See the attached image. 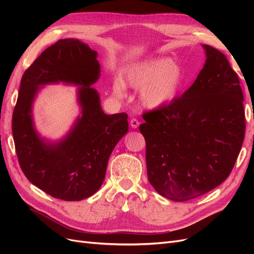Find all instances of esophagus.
I'll list each match as a JSON object with an SVG mask.
<instances>
[{"label":"esophagus","instance_id":"obj_1","mask_svg":"<svg viewBox=\"0 0 254 254\" xmlns=\"http://www.w3.org/2000/svg\"><path fill=\"white\" fill-rule=\"evenodd\" d=\"M129 125H130V127H131L132 128H137V127H139L140 123H139V120H138V119H136V118H131V119H130V122H129Z\"/></svg>","mask_w":254,"mask_h":254}]
</instances>
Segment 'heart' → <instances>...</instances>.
<instances>
[{
	"instance_id": "obj_1",
	"label": "heart",
	"mask_w": 254,
	"mask_h": 254,
	"mask_svg": "<svg viewBox=\"0 0 254 254\" xmlns=\"http://www.w3.org/2000/svg\"><path fill=\"white\" fill-rule=\"evenodd\" d=\"M125 81L132 88L140 89V102L146 108H158L174 100L183 84L179 66L170 59H149L132 64L125 74ZM123 81L114 83L117 97L125 95Z\"/></svg>"
}]
</instances>
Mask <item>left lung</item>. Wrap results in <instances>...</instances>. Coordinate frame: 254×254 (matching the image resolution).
Wrapping results in <instances>:
<instances>
[{"mask_svg":"<svg viewBox=\"0 0 254 254\" xmlns=\"http://www.w3.org/2000/svg\"><path fill=\"white\" fill-rule=\"evenodd\" d=\"M206 64L180 98L142 114L150 184L183 202L229 177L245 136L243 91L222 52L209 45Z\"/></svg>","mask_w":254,"mask_h":254,"instance_id":"1","label":"left lung"}]
</instances>
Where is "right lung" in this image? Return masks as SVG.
Wrapping results in <instances>:
<instances>
[{"label":"right lung","mask_w":254,"mask_h":254,"mask_svg":"<svg viewBox=\"0 0 254 254\" xmlns=\"http://www.w3.org/2000/svg\"><path fill=\"white\" fill-rule=\"evenodd\" d=\"M99 76L97 51L77 39L59 40L22 75L12 116L18 163L26 178L56 198L80 201L97 192L111 152L128 130L127 113L107 115L101 109L98 92L90 87ZM60 81L83 86V116L64 141L47 145L34 131L31 103L39 85Z\"/></svg>","instance_id":"1"}]
</instances>
